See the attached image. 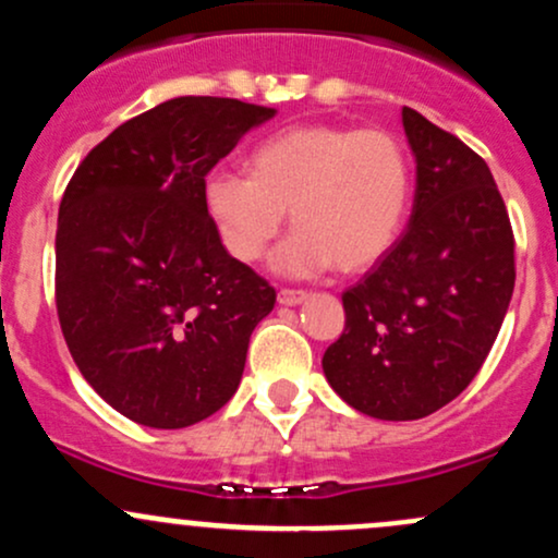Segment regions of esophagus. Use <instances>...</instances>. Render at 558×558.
<instances>
[{
	"instance_id": "1",
	"label": "esophagus",
	"mask_w": 558,
	"mask_h": 558,
	"mask_svg": "<svg viewBox=\"0 0 558 558\" xmlns=\"http://www.w3.org/2000/svg\"><path fill=\"white\" fill-rule=\"evenodd\" d=\"M278 302L286 307H296L302 302H307V291H294V289H280L278 291Z\"/></svg>"
}]
</instances>
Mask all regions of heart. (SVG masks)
Listing matches in <instances>:
<instances>
[{"mask_svg": "<svg viewBox=\"0 0 558 558\" xmlns=\"http://www.w3.org/2000/svg\"><path fill=\"white\" fill-rule=\"evenodd\" d=\"M245 174L216 170L202 202L221 245L238 262L264 256L289 210L294 238L275 253L286 275L335 264L364 272L397 245L410 216L413 167L386 129L296 123L253 145Z\"/></svg>", "mask_w": 558, "mask_h": 558, "instance_id": "obj_1", "label": "heart"}]
</instances>
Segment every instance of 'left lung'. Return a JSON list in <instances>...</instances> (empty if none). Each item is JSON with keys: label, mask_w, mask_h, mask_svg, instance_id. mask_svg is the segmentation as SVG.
<instances>
[{"label": "left lung", "mask_w": 558, "mask_h": 558, "mask_svg": "<svg viewBox=\"0 0 558 558\" xmlns=\"http://www.w3.org/2000/svg\"><path fill=\"white\" fill-rule=\"evenodd\" d=\"M415 159L410 223L342 294L345 329L324 353L342 402L415 421L459 397L486 362L515 286L513 229L486 161L402 107Z\"/></svg>", "instance_id": "left-lung-1"}]
</instances>
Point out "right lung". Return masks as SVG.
Wrapping results in <instances>:
<instances>
[{
  "instance_id": "right-lung-1",
  "label": "right lung",
  "mask_w": 558,
  "mask_h": 558,
  "mask_svg": "<svg viewBox=\"0 0 558 558\" xmlns=\"http://www.w3.org/2000/svg\"><path fill=\"white\" fill-rule=\"evenodd\" d=\"M275 107L174 97L83 159L59 207L56 307L83 378L110 408L183 429L238 391L275 289L221 245L202 183Z\"/></svg>"
}]
</instances>
